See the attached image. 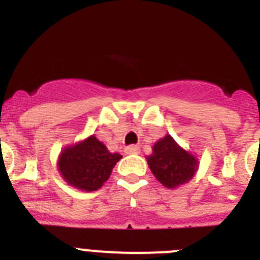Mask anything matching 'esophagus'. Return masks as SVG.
<instances>
[{
  "mask_svg": "<svg viewBox=\"0 0 260 260\" xmlns=\"http://www.w3.org/2000/svg\"><path fill=\"white\" fill-rule=\"evenodd\" d=\"M125 152L128 153V155H130V153H139L141 152V148L138 146H135V144H132V146L126 147Z\"/></svg>",
  "mask_w": 260,
  "mask_h": 260,
  "instance_id": "1",
  "label": "esophagus"
}]
</instances>
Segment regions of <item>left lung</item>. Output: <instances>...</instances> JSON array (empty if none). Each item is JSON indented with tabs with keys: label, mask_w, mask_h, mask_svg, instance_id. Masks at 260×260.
I'll return each mask as SVG.
<instances>
[{
	"label": "left lung",
	"mask_w": 260,
	"mask_h": 260,
	"mask_svg": "<svg viewBox=\"0 0 260 260\" xmlns=\"http://www.w3.org/2000/svg\"><path fill=\"white\" fill-rule=\"evenodd\" d=\"M147 162L156 180L168 189L189 182L198 169L197 157L178 146L169 134L153 144Z\"/></svg>",
	"instance_id": "left-lung-1"
}]
</instances>
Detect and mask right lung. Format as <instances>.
Wrapping results in <instances>:
<instances>
[{
	"mask_svg": "<svg viewBox=\"0 0 260 260\" xmlns=\"http://www.w3.org/2000/svg\"><path fill=\"white\" fill-rule=\"evenodd\" d=\"M122 156L112 153L95 135L66 147L58 157V172L70 186L95 191L104 185Z\"/></svg>",
	"mask_w": 260,
	"mask_h": 260,
	"instance_id": "right-lung-1",
	"label": "right lung"
}]
</instances>
